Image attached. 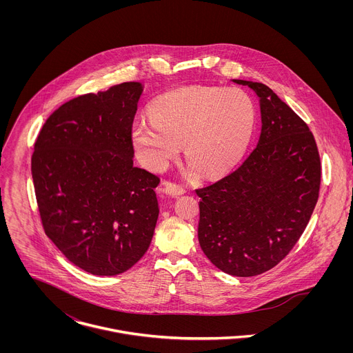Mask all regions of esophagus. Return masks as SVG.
I'll list each match as a JSON object with an SVG mask.
<instances>
[{
  "instance_id": "1",
  "label": "esophagus",
  "mask_w": 353,
  "mask_h": 353,
  "mask_svg": "<svg viewBox=\"0 0 353 353\" xmlns=\"http://www.w3.org/2000/svg\"><path fill=\"white\" fill-rule=\"evenodd\" d=\"M163 190H164L165 194L174 196V197H175V196H181V194H183V193L186 192V189H185L183 186L176 185V183H174V182H165Z\"/></svg>"
}]
</instances>
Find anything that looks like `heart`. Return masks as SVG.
<instances>
[{
  "mask_svg": "<svg viewBox=\"0 0 353 353\" xmlns=\"http://www.w3.org/2000/svg\"><path fill=\"white\" fill-rule=\"evenodd\" d=\"M152 117H140L132 140L143 163L164 170L181 145L192 171L217 176L231 168L246 150L254 128V105L239 88L189 87L171 91L152 103Z\"/></svg>",
  "mask_w": 353,
  "mask_h": 353,
  "instance_id": "1",
  "label": "heart"
}]
</instances>
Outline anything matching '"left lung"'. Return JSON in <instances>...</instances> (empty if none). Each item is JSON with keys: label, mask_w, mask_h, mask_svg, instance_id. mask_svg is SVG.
<instances>
[{"label": "left lung", "mask_w": 353, "mask_h": 353, "mask_svg": "<svg viewBox=\"0 0 353 353\" xmlns=\"http://www.w3.org/2000/svg\"><path fill=\"white\" fill-rule=\"evenodd\" d=\"M232 81L259 98L261 134L235 171L196 190L199 241L216 268L252 277L274 268L302 236L319 196L321 159L307 123L268 85Z\"/></svg>", "instance_id": "obj_1"}]
</instances>
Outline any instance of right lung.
I'll return each instance as SVG.
<instances>
[{"label": "right lung", "instance_id": "add662e5", "mask_svg": "<svg viewBox=\"0 0 353 353\" xmlns=\"http://www.w3.org/2000/svg\"><path fill=\"white\" fill-rule=\"evenodd\" d=\"M143 92L122 83L63 103L34 145L31 172L43 230L95 276L126 272L148 250L159 176L133 165L132 126Z\"/></svg>", "mask_w": 353, "mask_h": 353}]
</instances>
